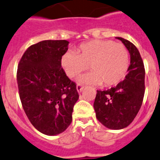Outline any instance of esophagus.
<instances>
[{"label":"esophagus","instance_id":"obj_1","mask_svg":"<svg viewBox=\"0 0 160 160\" xmlns=\"http://www.w3.org/2000/svg\"><path fill=\"white\" fill-rule=\"evenodd\" d=\"M76 89H77L78 92L80 93V92H82L83 89H84V86H82L81 84H77V85H76Z\"/></svg>","mask_w":160,"mask_h":160}]
</instances>
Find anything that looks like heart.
Masks as SVG:
<instances>
[{"mask_svg": "<svg viewBox=\"0 0 160 160\" xmlns=\"http://www.w3.org/2000/svg\"><path fill=\"white\" fill-rule=\"evenodd\" d=\"M129 62V53L123 45L107 40H93L80 45L77 53L67 52L61 63L69 78L76 77L90 66L92 72L79 77L77 82L80 84H103L111 87L126 77Z\"/></svg>", "mask_w": 160, "mask_h": 160, "instance_id": "heart-1", "label": "heart"}]
</instances>
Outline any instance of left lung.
<instances>
[{"label":"left lung","mask_w":160,"mask_h":160,"mask_svg":"<svg viewBox=\"0 0 160 160\" xmlns=\"http://www.w3.org/2000/svg\"><path fill=\"white\" fill-rule=\"evenodd\" d=\"M130 54L128 72L123 81L108 90H97L93 107L98 121L110 129L126 128L142 107L145 93V68L137 47L128 40L116 37Z\"/></svg>","instance_id":"8db88e82"}]
</instances>
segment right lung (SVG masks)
<instances>
[{
    "instance_id": "add662e5",
    "label": "right lung",
    "mask_w": 160,
    "mask_h": 160,
    "mask_svg": "<svg viewBox=\"0 0 160 160\" xmlns=\"http://www.w3.org/2000/svg\"><path fill=\"white\" fill-rule=\"evenodd\" d=\"M69 42L42 41L31 45L18 63L17 82L27 116L39 132L55 136L72 121L79 99L76 85L61 65Z\"/></svg>"
}]
</instances>
